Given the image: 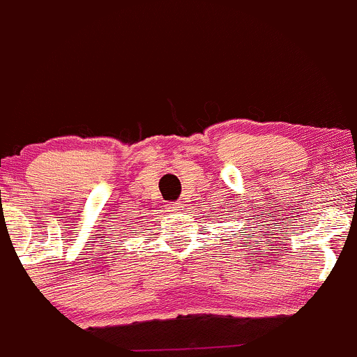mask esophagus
<instances>
[{"instance_id": "obj_1", "label": "esophagus", "mask_w": 357, "mask_h": 357, "mask_svg": "<svg viewBox=\"0 0 357 357\" xmlns=\"http://www.w3.org/2000/svg\"><path fill=\"white\" fill-rule=\"evenodd\" d=\"M165 209H167V213L179 214V213H183V204L181 202H169L167 206H165Z\"/></svg>"}]
</instances>
